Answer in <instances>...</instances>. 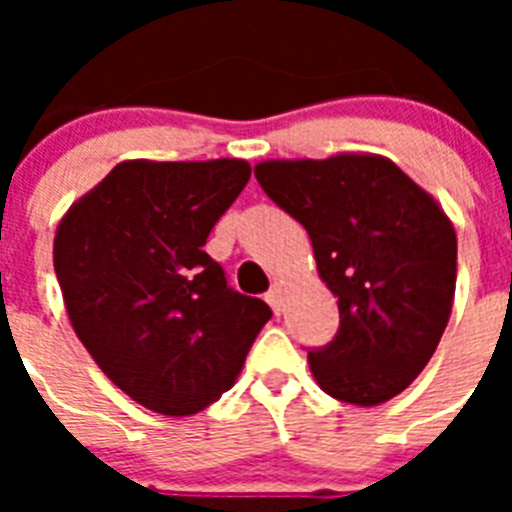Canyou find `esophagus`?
Masks as SVG:
<instances>
[{
    "instance_id": "esophagus-1",
    "label": "esophagus",
    "mask_w": 512,
    "mask_h": 512,
    "mask_svg": "<svg viewBox=\"0 0 512 512\" xmlns=\"http://www.w3.org/2000/svg\"><path fill=\"white\" fill-rule=\"evenodd\" d=\"M265 300H268V305L273 308V313L279 316L281 308H284V292H281V284H273L271 289H268V295H265Z\"/></svg>"
}]
</instances>
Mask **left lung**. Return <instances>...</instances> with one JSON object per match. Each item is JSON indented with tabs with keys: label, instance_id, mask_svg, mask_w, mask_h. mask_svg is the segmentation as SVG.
<instances>
[{
	"label": "left lung",
	"instance_id": "1",
	"mask_svg": "<svg viewBox=\"0 0 512 512\" xmlns=\"http://www.w3.org/2000/svg\"><path fill=\"white\" fill-rule=\"evenodd\" d=\"M255 177L308 231L337 297V335L308 348L321 390L358 406L398 396L436 353L452 313L457 236L444 209L380 156L263 162Z\"/></svg>",
	"mask_w": 512,
	"mask_h": 512
}]
</instances>
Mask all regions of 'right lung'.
<instances>
[{
  "instance_id": "add662e5",
  "label": "right lung",
  "mask_w": 512,
  "mask_h": 512,
  "mask_svg": "<svg viewBox=\"0 0 512 512\" xmlns=\"http://www.w3.org/2000/svg\"><path fill=\"white\" fill-rule=\"evenodd\" d=\"M249 175L239 159L122 162L60 220L52 263L71 327L146 409L215 404L273 316L201 249Z\"/></svg>"
}]
</instances>
